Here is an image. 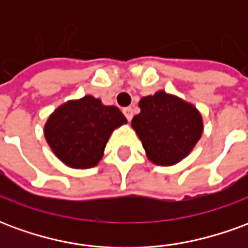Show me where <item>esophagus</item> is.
<instances>
[{
  "instance_id": "1",
  "label": "esophagus",
  "mask_w": 248,
  "mask_h": 248,
  "mask_svg": "<svg viewBox=\"0 0 248 248\" xmlns=\"http://www.w3.org/2000/svg\"><path fill=\"white\" fill-rule=\"evenodd\" d=\"M124 117L127 118V121H131V118H133V108H124Z\"/></svg>"
}]
</instances>
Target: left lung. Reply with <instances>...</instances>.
<instances>
[{"label":"left lung","mask_w":248,"mask_h":248,"mask_svg":"<svg viewBox=\"0 0 248 248\" xmlns=\"http://www.w3.org/2000/svg\"><path fill=\"white\" fill-rule=\"evenodd\" d=\"M140 108L131 126L147 158L159 166H171L186 158L203 131L202 115L195 106L159 90L142 98Z\"/></svg>","instance_id":"1"}]
</instances>
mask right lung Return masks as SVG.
I'll list each match as a JSON object with an SVG mask.
<instances>
[{
	"mask_svg": "<svg viewBox=\"0 0 248 248\" xmlns=\"http://www.w3.org/2000/svg\"><path fill=\"white\" fill-rule=\"evenodd\" d=\"M127 122L115 106L85 95L63 103L45 124V138L53 153L66 166L89 169L102 159L110 135Z\"/></svg>",
	"mask_w": 248,
	"mask_h": 248,
	"instance_id": "add662e5",
	"label": "right lung"
}]
</instances>
